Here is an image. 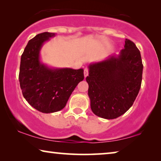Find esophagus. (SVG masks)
<instances>
[{"mask_svg": "<svg viewBox=\"0 0 161 161\" xmlns=\"http://www.w3.org/2000/svg\"><path fill=\"white\" fill-rule=\"evenodd\" d=\"M84 77H86L87 76H88V75H89V71H88V69H87V68H85V69H84Z\"/></svg>", "mask_w": 161, "mask_h": 161, "instance_id": "1", "label": "esophagus"}]
</instances>
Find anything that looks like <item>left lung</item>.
Returning a JSON list of instances; mask_svg holds the SVG:
<instances>
[{
	"mask_svg": "<svg viewBox=\"0 0 161 161\" xmlns=\"http://www.w3.org/2000/svg\"><path fill=\"white\" fill-rule=\"evenodd\" d=\"M88 67L86 80L93 113L106 119L123 115L133 105L141 88L143 66L139 50L126 39L119 54L91 63Z\"/></svg>",
	"mask_w": 161,
	"mask_h": 161,
	"instance_id": "obj_1",
	"label": "left lung"
}]
</instances>
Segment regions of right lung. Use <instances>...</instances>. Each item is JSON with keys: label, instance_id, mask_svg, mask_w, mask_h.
Wrapping results in <instances>:
<instances>
[{"label": "right lung", "instance_id": "obj_1", "mask_svg": "<svg viewBox=\"0 0 161 161\" xmlns=\"http://www.w3.org/2000/svg\"><path fill=\"white\" fill-rule=\"evenodd\" d=\"M54 32H45L30 40L21 55L19 81L27 102L40 112L60 111L79 82L84 80V69L51 68L40 61L43 44Z\"/></svg>", "mask_w": 161, "mask_h": 161}]
</instances>
